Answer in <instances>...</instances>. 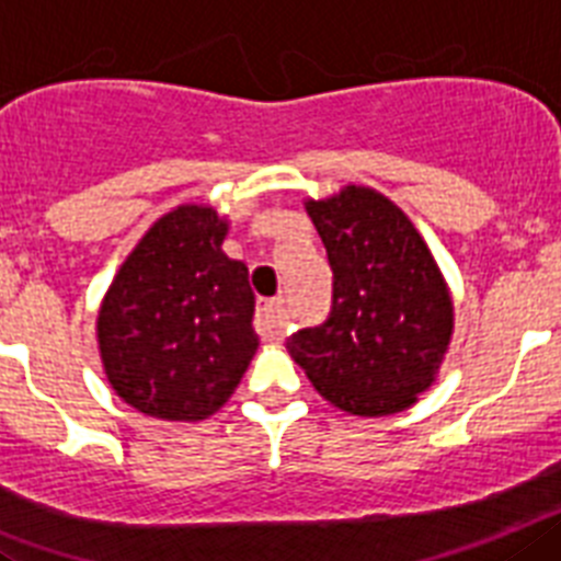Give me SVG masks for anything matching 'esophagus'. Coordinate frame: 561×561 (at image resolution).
Here are the masks:
<instances>
[{"label":"esophagus","instance_id":"esophagus-1","mask_svg":"<svg viewBox=\"0 0 561 561\" xmlns=\"http://www.w3.org/2000/svg\"><path fill=\"white\" fill-rule=\"evenodd\" d=\"M256 328L265 339H279L285 333V299L282 296L262 301L256 308Z\"/></svg>","mask_w":561,"mask_h":561}]
</instances>
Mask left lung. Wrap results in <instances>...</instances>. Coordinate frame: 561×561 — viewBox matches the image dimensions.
I'll list each match as a JSON object with an SVG mask.
<instances>
[{"label": "left lung", "mask_w": 561, "mask_h": 561, "mask_svg": "<svg viewBox=\"0 0 561 561\" xmlns=\"http://www.w3.org/2000/svg\"><path fill=\"white\" fill-rule=\"evenodd\" d=\"M333 267V308L287 353L341 412H403L437 378L455 305L435 256L407 214L369 186L305 203Z\"/></svg>", "instance_id": "8db88e82"}]
</instances>
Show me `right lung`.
Returning <instances> with one entry per match:
<instances>
[{
	"label": "right lung",
	"mask_w": 561,
	"mask_h": 561,
	"mask_svg": "<svg viewBox=\"0 0 561 561\" xmlns=\"http://www.w3.org/2000/svg\"><path fill=\"white\" fill-rule=\"evenodd\" d=\"M228 220L178 206L140 237L101 301L95 333L106 381L160 421H206L242 381L253 333L248 267L228 260Z\"/></svg>",
	"instance_id": "obj_1"
}]
</instances>
